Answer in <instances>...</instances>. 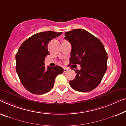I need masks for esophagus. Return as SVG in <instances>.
Returning <instances> with one entry per match:
<instances>
[{"label": "esophagus", "mask_w": 126, "mask_h": 126, "mask_svg": "<svg viewBox=\"0 0 126 126\" xmlns=\"http://www.w3.org/2000/svg\"><path fill=\"white\" fill-rule=\"evenodd\" d=\"M69 69L67 68V67H63V71H64V72H66Z\"/></svg>", "instance_id": "1"}]
</instances>
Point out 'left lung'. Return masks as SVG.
<instances>
[{
    "label": "left lung",
    "mask_w": 126,
    "mask_h": 126,
    "mask_svg": "<svg viewBox=\"0 0 126 126\" xmlns=\"http://www.w3.org/2000/svg\"><path fill=\"white\" fill-rule=\"evenodd\" d=\"M64 38L71 45L70 64H80L76 77L69 82L79 92L91 91L98 86L107 69L108 55L102 42L87 31L78 29L66 32Z\"/></svg>",
    "instance_id": "obj_1"
}]
</instances>
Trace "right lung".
I'll list each match as a JSON object with an SVG mask.
<instances>
[{
  "mask_svg": "<svg viewBox=\"0 0 126 126\" xmlns=\"http://www.w3.org/2000/svg\"><path fill=\"white\" fill-rule=\"evenodd\" d=\"M61 34L52 31L38 32L27 39L19 48L16 55V71L23 86L32 94L49 92L57 75L63 73L59 66L47 69L44 66L45 58L49 54L48 43Z\"/></svg>",
  "mask_w": 126,
  "mask_h": 126,
  "instance_id": "1",
  "label": "right lung"
}]
</instances>
